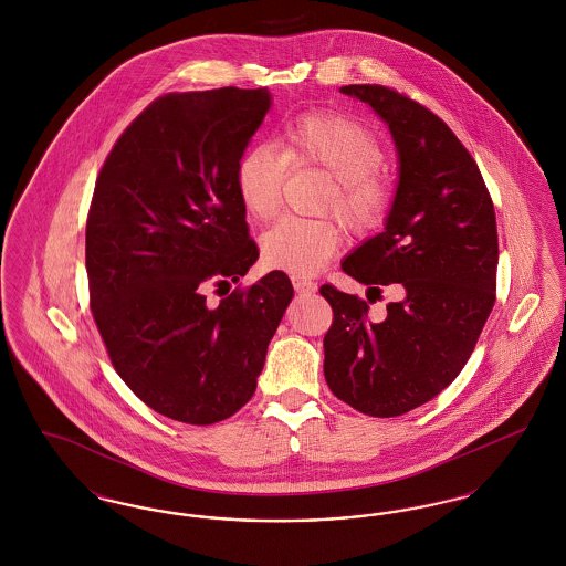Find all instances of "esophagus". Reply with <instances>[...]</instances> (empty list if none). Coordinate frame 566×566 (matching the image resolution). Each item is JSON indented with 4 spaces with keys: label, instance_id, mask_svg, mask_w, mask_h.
Listing matches in <instances>:
<instances>
[{
    "label": "esophagus",
    "instance_id": "34e87169",
    "mask_svg": "<svg viewBox=\"0 0 566 566\" xmlns=\"http://www.w3.org/2000/svg\"><path fill=\"white\" fill-rule=\"evenodd\" d=\"M291 280H293V286H295L296 293H316V291H318V284L312 282V280H307V277L293 275Z\"/></svg>",
    "mask_w": 566,
    "mask_h": 566
}]
</instances>
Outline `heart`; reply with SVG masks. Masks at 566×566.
Returning <instances> with one entry per match:
<instances>
[{"label": "heart", "instance_id": "b5f03b06", "mask_svg": "<svg viewBox=\"0 0 566 566\" xmlns=\"http://www.w3.org/2000/svg\"><path fill=\"white\" fill-rule=\"evenodd\" d=\"M270 146H252L235 167V190L252 220H271L282 206L289 169H323L331 176L318 210L335 214L354 233L379 229L395 203V187L379 171L384 148L365 125L342 114L310 112L289 120ZM342 245L333 218L284 216L261 238L263 261L275 270L314 275Z\"/></svg>", "mask_w": 566, "mask_h": 566}]
</instances>
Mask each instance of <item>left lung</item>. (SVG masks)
Here are the masks:
<instances>
[{
    "mask_svg": "<svg viewBox=\"0 0 566 566\" xmlns=\"http://www.w3.org/2000/svg\"><path fill=\"white\" fill-rule=\"evenodd\" d=\"M342 93L367 102L395 137L401 178L386 229L354 250L342 270L380 292L399 283L406 298L369 324L368 303L333 284L324 335V379L356 411L395 418L448 388L480 339L496 301L499 235L482 171L431 109L384 84Z\"/></svg>",
    "mask_w": 566,
    "mask_h": 566,
    "instance_id": "left-lung-1",
    "label": "left lung"
}]
</instances>
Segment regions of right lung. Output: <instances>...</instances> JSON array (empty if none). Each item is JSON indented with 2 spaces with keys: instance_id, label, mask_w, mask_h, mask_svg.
<instances>
[{
  "instance_id": "right-lung-1",
  "label": "right lung",
  "mask_w": 566,
  "mask_h": 566,
  "mask_svg": "<svg viewBox=\"0 0 566 566\" xmlns=\"http://www.w3.org/2000/svg\"><path fill=\"white\" fill-rule=\"evenodd\" d=\"M270 104L268 88L238 86L157 97L95 182L84 252L93 321L135 397L178 422L214 424L252 399L293 298L289 275L271 271L206 301L259 259L235 167Z\"/></svg>"
}]
</instances>
